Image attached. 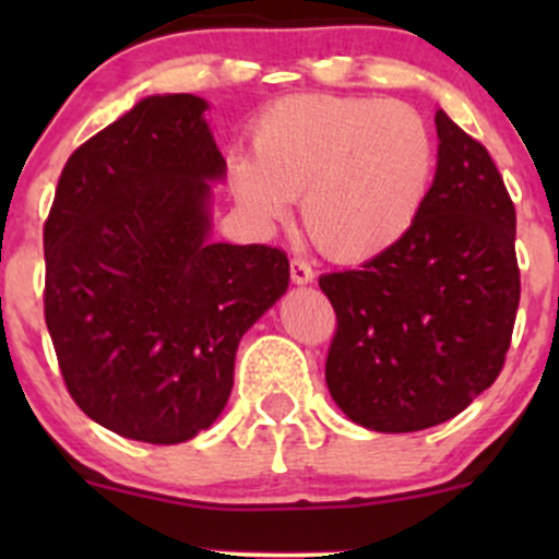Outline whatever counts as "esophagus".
<instances>
[{"label": "esophagus", "mask_w": 559, "mask_h": 559, "mask_svg": "<svg viewBox=\"0 0 559 559\" xmlns=\"http://www.w3.org/2000/svg\"><path fill=\"white\" fill-rule=\"evenodd\" d=\"M312 278H316V271H312L310 262L301 260V258H292V281H294V284H310Z\"/></svg>", "instance_id": "obj_1"}]
</instances>
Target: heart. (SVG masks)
<instances>
[{
  "label": "heart",
  "mask_w": 559,
  "mask_h": 559,
  "mask_svg": "<svg viewBox=\"0 0 559 559\" xmlns=\"http://www.w3.org/2000/svg\"><path fill=\"white\" fill-rule=\"evenodd\" d=\"M436 141L415 107L378 96L297 94L254 128V155L230 157L249 215L278 223L301 197V221L329 258L370 260L400 243L426 207Z\"/></svg>",
  "instance_id": "heart-1"
}]
</instances>
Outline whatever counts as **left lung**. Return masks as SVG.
I'll return each mask as SVG.
<instances>
[{
    "label": "left lung",
    "mask_w": 559,
    "mask_h": 559,
    "mask_svg": "<svg viewBox=\"0 0 559 559\" xmlns=\"http://www.w3.org/2000/svg\"><path fill=\"white\" fill-rule=\"evenodd\" d=\"M439 165L400 243L320 275L336 312L325 383L346 418L381 433L439 426L497 381L521 267L515 204L486 146L436 112Z\"/></svg>",
    "instance_id": "8db88e82"
}]
</instances>
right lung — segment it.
Segmentation results:
<instances>
[{
	"mask_svg": "<svg viewBox=\"0 0 559 559\" xmlns=\"http://www.w3.org/2000/svg\"><path fill=\"white\" fill-rule=\"evenodd\" d=\"M191 94L146 96L68 157L44 223V318L62 381L126 439L181 444L234 389L241 336L288 286L286 252L213 243L223 178Z\"/></svg>",
	"mask_w": 559,
	"mask_h": 559,
	"instance_id": "1",
	"label": "right lung"
}]
</instances>
